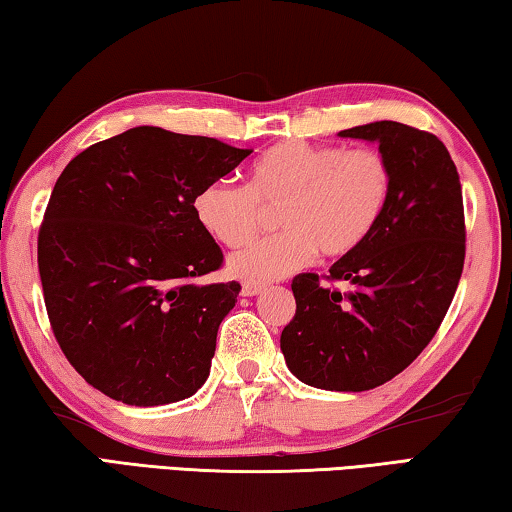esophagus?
<instances>
[{
  "mask_svg": "<svg viewBox=\"0 0 512 512\" xmlns=\"http://www.w3.org/2000/svg\"><path fill=\"white\" fill-rule=\"evenodd\" d=\"M262 289H264L262 282H255V280L241 282V293H244V296H257V293H262Z\"/></svg>",
  "mask_w": 512,
  "mask_h": 512,
  "instance_id": "34e87169",
  "label": "esophagus"
}]
</instances>
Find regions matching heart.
Here are the masks:
<instances>
[{
	"instance_id": "1",
	"label": "heart",
	"mask_w": 512,
	"mask_h": 512,
	"mask_svg": "<svg viewBox=\"0 0 512 512\" xmlns=\"http://www.w3.org/2000/svg\"><path fill=\"white\" fill-rule=\"evenodd\" d=\"M393 192V167L372 146L282 142L250 169L248 185L212 183L194 198L198 223L212 239L241 248L277 212L282 232L230 259L232 273L277 280L314 262L357 250Z\"/></svg>"
}]
</instances>
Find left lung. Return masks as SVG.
Segmentation results:
<instances>
[{"instance_id":"left-lung-1","label":"left lung","mask_w":512,"mask_h":512,"mask_svg":"<svg viewBox=\"0 0 512 512\" xmlns=\"http://www.w3.org/2000/svg\"><path fill=\"white\" fill-rule=\"evenodd\" d=\"M339 135L379 142L393 192L366 241L329 275L293 277L296 316L280 348L305 384L359 393L400 375L436 336L463 273L465 212L456 164L433 133L375 121Z\"/></svg>"}]
</instances>
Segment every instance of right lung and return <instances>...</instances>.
Instances as JSON below:
<instances>
[{"label":"right lung","instance_id":"1","mask_svg":"<svg viewBox=\"0 0 512 512\" xmlns=\"http://www.w3.org/2000/svg\"><path fill=\"white\" fill-rule=\"evenodd\" d=\"M253 151L155 126L97 142L67 164L38 230L51 332L74 370L131 406L194 395L210 375L239 284H201L223 253L194 198Z\"/></svg>","mask_w":512,"mask_h":512}]
</instances>
